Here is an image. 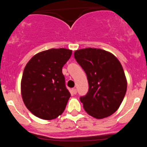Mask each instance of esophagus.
<instances>
[{"instance_id":"34e87169","label":"esophagus","mask_w":147,"mask_h":147,"mask_svg":"<svg viewBox=\"0 0 147 147\" xmlns=\"http://www.w3.org/2000/svg\"><path fill=\"white\" fill-rule=\"evenodd\" d=\"M72 93H74V94H76V93H77V90H76V88H73Z\"/></svg>"}]
</instances>
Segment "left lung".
I'll list each match as a JSON object with an SVG mask.
<instances>
[{
  "instance_id": "obj_1",
  "label": "left lung",
  "mask_w": 147,
  "mask_h": 147,
  "mask_svg": "<svg viewBox=\"0 0 147 147\" xmlns=\"http://www.w3.org/2000/svg\"><path fill=\"white\" fill-rule=\"evenodd\" d=\"M74 57L89 84L87 95L80 98L85 110L97 119L113 115L120 107L127 88L121 62L112 53L92 48L75 51Z\"/></svg>"
}]
</instances>
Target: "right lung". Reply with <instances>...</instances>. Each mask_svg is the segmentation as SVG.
I'll return each mask as SVG.
<instances>
[{
	"mask_svg": "<svg viewBox=\"0 0 147 147\" xmlns=\"http://www.w3.org/2000/svg\"><path fill=\"white\" fill-rule=\"evenodd\" d=\"M72 51L51 49L37 53L26 65L20 90L23 101L30 112L44 120L62 115L71 93L65 85L62 67Z\"/></svg>",
	"mask_w": 147,
	"mask_h": 147,
	"instance_id": "add662e5",
	"label": "right lung"
}]
</instances>
